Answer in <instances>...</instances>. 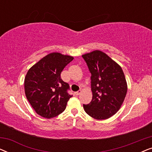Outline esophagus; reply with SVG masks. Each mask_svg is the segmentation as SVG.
I'll return each instance as SVG.
<instances>
[{
	"label": "esophagus",
	"instance_id": "34e87169",
	"mask_svg": "<svg viewBox=\"0 0 152 152\" xmlns=\"http://www.w3.org/2000/svg\"><path fill=\"white\" fill-rule=\"evenodd\" d=\"M81 93H82V91L80 90V91H77V92H75V95H79L80 94H81Z\"/></svg>",
	"mask_w": 152,
	"mask_h": 152
}]
</instances>
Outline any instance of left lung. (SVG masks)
<instances>
[{
    "mask_svg": "<svg viewBox=\"0 0 152 152\" xmlns=\"http://www.w3.org/2000/svg\"><path fill=\"white\" fill-rule=\"evenodd\" d=\"M91 73L92 100L84 104L86 113L95 119L111 118L120 109L127 92L122 68L107 54L94 50L82 55Z\"/></svg>",
    "mask_w": 152,
    "mask_h": 152,
    "instance_id": "1",
    "label": "left lung"
}]
</instances>
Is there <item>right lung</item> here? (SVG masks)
Returning <instances> with one entry per match:
<instances>
[{
	"label": "right lung",
	"mask_w": 152,
	"mask_h": 152,
	"mask_svg": "<svg viewBox=\"0 0 152 152\" xmlns=\"http://www.w3.org/2000/svg\"><path fill=\"white\" fill-rule=\"evenodd\" d=\"M73 57L59 53H50L32 66L24 81L25 93L36 113L45 118L59 115L66 109L72 95L68 93V83L61 73Z\"/></svg>",
	"instance_id": "right-lung-1"
}]
</instances>
